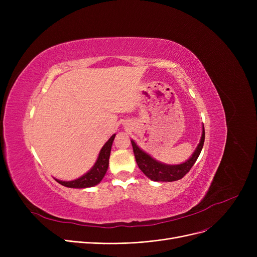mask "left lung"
<instances>
[{"instance_id":"left-lung-1","label":"left lung","mask_w":257,"mask_h":257,"mask_svg":"<svg viewBox=\"0 0 257 257\" xmlns=\"http://www.w3.org/2000/svg\"><path fill=\"white\" fill-rule=\"evenodd\" d=\"M204 140H205V131L203 126L201 140L198 147L196 148L195 152L185 161V163L180 165H167V164L159 163V161L155 160L149 154L144 152L141 148L134 143V141L131 140V144L133 148L134 156H136V159H137V164L141 169V171L148 178H150L153 181L172 182V181H176L183 178L185 176V174L190 172V170L195 165L196 160L198 159L202 151V148H203V145H204Z\"/></svg>"}]
</instances>
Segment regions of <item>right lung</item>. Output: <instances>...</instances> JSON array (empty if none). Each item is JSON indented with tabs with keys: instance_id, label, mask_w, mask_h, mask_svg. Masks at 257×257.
Returning <instances> with one entry per match:
<instances>
[{
	"instance_id": "add662e5",
	"label": "right lung",
	"mask_w": 257,
	"mask_h": 257,
	"mask_svg": "<svg viewBox=\"0 0 257 257\" xmlns=\"http://www.w3.org/2000/svg\"><path fill=\"white\" fill-rule=\"evenodd\" d=\"M114 137L115 134H113V136L102 147L96 164H94L93 167L87 173H85L83 176H81L80 178L72 181H61L58 179H55V180L63 186L73 187V188H86V187H91L100 183L107 172L108 165H109V156H110L111 146H112Z\"/></svg>"
}]
</instances>
